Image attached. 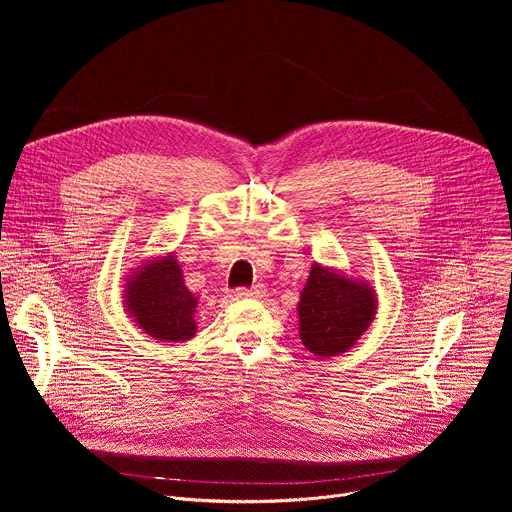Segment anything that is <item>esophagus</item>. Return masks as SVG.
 <instances>
[{
    "label": "esophagus",
    "instance_id": "obj_1",
    "mask_svg": "<svg viewBox=\"0 0 512 512\" xmlns=\"http://www.w3.org/2000/svg\"><path fill=\"white\" fill-rule=\"evenodd\" d=\"M265 294H267V289H265V285H261V283H257V285L251 287V289L241 287V289L235 291V296H237L239 300H259V298H263Z\"/></svg>",
    "mask_w": 512,
    "mask_h": 512
}]
</instances>
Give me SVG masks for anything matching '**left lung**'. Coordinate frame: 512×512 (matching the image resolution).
Returning <instances> with one entry per match:
<instances>
[{
    "label": "left lung",
    "instance_id": "8db88e82",
    "mask_svg": "<svg viewBox=\"0 0 512 512\" xmlns=\"http://www.w3.org/2000/svg\"><path fill=\"white\" fill-rule=\"evenodd\" d=\"M377 310V291L369 281L314 263L298 302L302 344L316 356L348 352Z\"/></svg>",
    "mask_w": 512,
    "mask_h": 512
}]
</instances>
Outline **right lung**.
<instances>
[{"label":"right lung","mask_w":512,"mask_h":512,"mask_svg":"<svg viewBox=\"0 0 512 512\" xmlns=\"http://www.w3.org/2000/svg\"><path fill=\"white\" fill-rule=\"evenodd\" d=\"M123 287V306L143 334L172 344L196 334L198 298L186 287L174 253L137 265Z\"/></svg>","instance_id":"1"}]
</instances>
